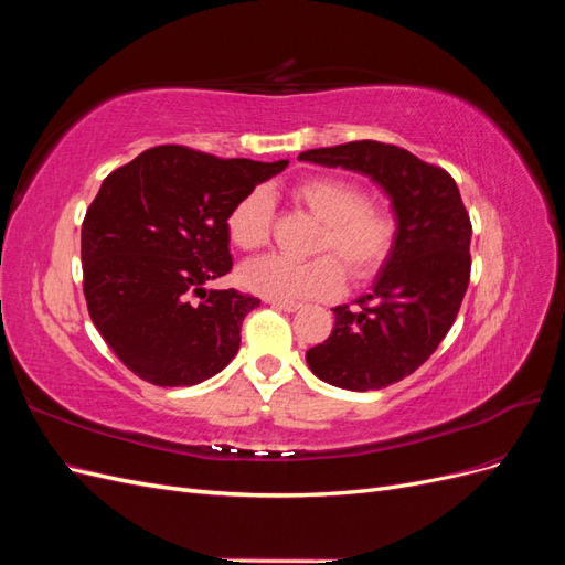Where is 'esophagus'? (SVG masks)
Masks as SVG:
<instances>
[{"mask_svg": "<svg viewBox=\"0 0 565 565\" xmlns=\"http://www.w3.org/2000/svg\"><path fill=\"white\" fill-rule=\"evenodd\" d=\"M268 303L273 306V309L285 311V313H295V311H299V309H301V303H299V301H276V299H270Z\"/></svg>", "mask_w": 565, "mask_h": 565, "instance_id": "obj_1", "label": "esophagus"}]
</instances>
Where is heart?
I'll return each mask as SVG.
<instances>
[{"mask_svg": "<svg viewBox=\"0 0 565 565\" xmlns=\"http://www.w3.org/2000/svg\"><path fill=\"white\" fill-rule=\"evenodd\" d=\"M292 198L303 204L322 228L313 243L320 254L309 262H295L268 254L241 268V282L249 292L276 301H303L337 295L344 285V266L351 280H367L377 273L396 245V218L370 204V193L361 183L341 177H309L295 183ZM226 231L235 247L262 249L273 231V200L254 188L237 200Z\"/></svg>", "mask_w": 565, "mask_h": 565, "instance_id": "b5f03b06", "label": "heart"}]
</instances>
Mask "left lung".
<instances>
[{
    "mask_svg": "<svg viewBox=\"0 0 565 565\" xmlns=\"http://www.w3.org/2000/svg\"><path fill=\"white\" fill-rule=\"evenodd\" d=\"M299 160L367 174L391 198L396 245L358 309L337 306L332 334L306 351L316 377L349 391L396 384L450 332L471 276V221L455 179L413 152L351 141Z\"/></svg>",
    "mask_w": 565,
    "mask_h": 565,
    "instance_id": "left-lung-1",
    "label": "left lung"
}]
</instances>
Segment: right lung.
<instances>
[{
    "mask_svg": "<svg viewBox=\"0 0 565 565\" xmlns=\"http://www.w3.org/2000/svg\"><path fill=\"white\" fill-rule=\"evenodd\" d=\"M285 167L156 146L100 183L82 221L84 299L110 351L141 380L193 386L233 361L259 299L207 292L204 282L233 268V204Z\"/></svg>",
    "mask_w": 565,
    "mask_h": 565,
    "instance_id": "add662e5",
    "label": "right lung"
}]
</instances>
